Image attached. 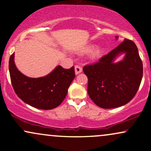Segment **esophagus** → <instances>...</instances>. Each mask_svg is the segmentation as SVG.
Instances as JSON below:
<instances>
[{"label": "esophagus", "mask_w": 151, "mask_h": 151, "mask_svg": "<svg viewBox=\"0 0 151 151\" xmlns=\"http://www.w3.org/2000/svg\"><path fill=\"white\" fill-rule=\"evenodd\" d=\"M74 70H75V74H79V73H81L82 72V68L79 65H76L74 67Z\"/></svg>", "instance_id": "1"}]
</instances>
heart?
Masks as SVG:
<instances>
[{
	"mask_svg": "<svg viewBox=\"0 0 151 151\" xmlns=\"http://www.w3.org/2000/svg\"><path fill=\"white\" fill-rule=\"evenodd\" d=\"M95 46L94 45H89L86 47V48H84V52L86 53H89L93 51L91 54V58L92 59H96L100 58L102 54L104 52V49L102 47H96V49H94Z\"/></svg>",
	"mask_w": 151,
	"mask_h": 151,
	"instance_id": "heart-1",
	"label": "heart"
}]
</instances>
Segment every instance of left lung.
Returning <instances> with one entry per match:
<instances>
[{
  "label": "left lung",
  "instance_id": "8db88e82",
  "mask_svg": "<svg viewBox=\"0 0 151 151\" xmlns=\"http://www.w3.org/2000/svg\"><path fill=\"white\" fill-rule=\"evenodd\" d=\"M122 53L125 54L124 59L114 63ZM83 71L88 78L91 99L101 108L113 109L126 104L134 97L143 77V64L136 44L125 39L97 63L84 66Z\"/></svg>",
  "mask_w": 151,
  "mask_h": 151
}]
</instances>
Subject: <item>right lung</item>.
Here are the masks:
<instances>
[{
  "instance_id": "1",
  "label": "right lung",
  "mask_w": 151,
  "mask_h": 151,
  "mask_svg": "<svg viewBox=\"0 0 151 151\" xmlns=\"http://www.w3.org/2000/svg\"><path fill=\"white\" fill-rule=\"evenodd\" d=\"M9 72L12 86L18 97L31 106L44 110L60 105L75 77L74 67L64 69L61 66H57L45 77H28L15 66L14 53L9 60Z\"/></svg>"
}]
</instances>
